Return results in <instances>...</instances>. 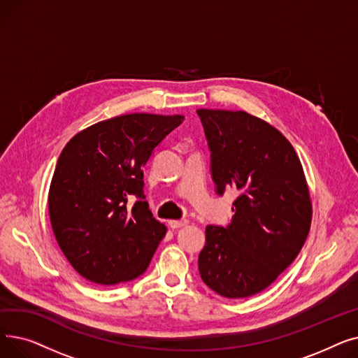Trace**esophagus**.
Wrapping results in <instances>:
<instances>
[{
	"label": "esophagus",
	"instance_id": "1",
	"mask_svg": "<svg viewBox=\"0 0 358 358\" xmlns=\"http://www.w3.org/2000/svg\"><path fill=\"white\" fill-rule=\"evenodd\" d=\"M187 223H189V220H169L168 224L173 229H180V228H184L187 227Z\"/></svg>",
	"mask_w": 358,
	"mask_h": 358
}]
</instances>
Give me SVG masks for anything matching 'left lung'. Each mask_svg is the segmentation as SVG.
Instances as JSON below:
<instances>
[{"mask_svg":"<svg viewBox=\"0 0 358 358\" xmlns=\"http://www.w3.org/2000/svg\"><path fill=\"white\" fill-rule=\"evenodd\" d=\"M216 193H238L227 228L209 224L200 277L223 297L267 289L302 250L312 222L303 166L292 143L247 111L199 108Z\"/></svg>","mask_w":358,"mask_h":358,"instance_id":"8db88e82","label":"left lung"}]
</instances>
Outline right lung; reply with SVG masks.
I'll return each mask as SVG.
<instances>
[{
    "label": "right lung",
    "instance_id": "right-lung-1",
    "mask_svg": "<svg viewBox=\"0 0 358 358\" xmlns=\"http://www.w3.org/2000/svg\"><path fill=\"white\" fill-rule=\"evenodd\" d=\"M182 120L134 113L92 124L65 145L49 189V217L64 255L84 278L111 286L148 268L166 228L143 200V166ZM130 194L140 199L131 208Z\"/></svg>",
    "mask_w": 358,
    "mask_h": 358
}]
</instances>
